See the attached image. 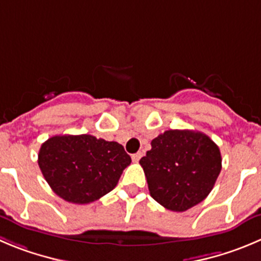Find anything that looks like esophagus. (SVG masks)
<instances>
[{
  "label": "esophagus",
  "instance_id": "1",
  "mask_svg": "<svg viewBox=\"0 0 261 261\" xmlns=\"http://www.w3.org/2000/svg\"><path fill=\"white\" fill-rule=\"evenodd\" d=\"M142 153H140V152H138V153H135V154H133V157H131V158H133V161H134V162H139V160H140V158H142Z\"/></svg>",
  "mask_w": 261,
  "mask_h": 261
}]
</instances>
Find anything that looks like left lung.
I'll return each instance as SVG.
<instances>
[{
  "label": "left lung",
  "mask_w": 261,
  "mask_h": 261,
  "mask_svg": "<svg viewBox=\"0 0 261 261\" xmlns=\"http://www.w3.org/2000/svg\"><path fill=\"white\" fill-rule=\"evenodd\" d=\"M152 149L139 164L150 196L165 208L181 213L203 201L221 170L219 147L207 135L167 130L153 139Z\"/></svg>",
  "instance_id": "left-lung-1"
}]
</instances>
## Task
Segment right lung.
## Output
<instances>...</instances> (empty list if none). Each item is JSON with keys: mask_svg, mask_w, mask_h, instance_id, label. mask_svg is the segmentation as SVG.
<instances>
[{"mask_svg": "<svg viewBox=\"0 0 261 261\" xmlns=\"http://www.w3.org/2000/svg\"><path fill=\"white\" fill-rule=\"evenodd\" d=\"M130 164L122 145L87 134L55 135L38 153V166L54 193L77 204L109 193Z\"/></svg>", "mask_w": 261, "mask_h": 261, "instance_id": "right-lung-1", "label": "right lung"}]
</instances>
